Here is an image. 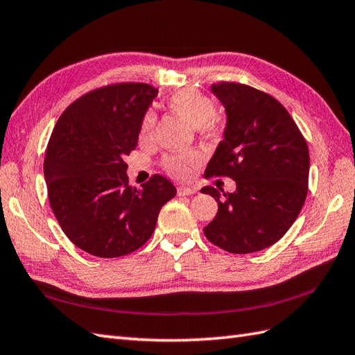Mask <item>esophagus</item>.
<instances>
[{
  "label": "esophagus",
  "mask_w": 355,
  "mask_h": 355,
  "mask_svg": "<svg viewBox=\"0 0 355 355\" xmlns=\"http://www.w3.org/2000/svg\"><path fill=\"white\" fill-rule=\"evenodd\" d=\"M196 193L195 189H191V187H178V195L180 196H189V195H193Z\"/></svg>",
  "instance_id": "34e87169"
}]
</instances>
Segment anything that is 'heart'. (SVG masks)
<instances>
[{
	"instance_id": "1",
	"label": "heart",
	"mask_w": 355,
	"mask_h": 355,
	"mask_svg": "<svg viewBox=\"0 0 355 355\" xmlns=\"http://www.w3.org/2000/svg\"><path fill=\"white\" fill-rule=\"evenodd\" d=\"M169 109L172 113H175L183 121H186L189 125L198 128L204 135H215L219 130V121L215 116L216 107L211 98L204 95L198 90L184 89L178 90L168 100ZM155 127V116L154 113H146L144 118L142 128H140V137L150 139L153 136V131ZM200 162V155L196 153H184V154H175L168 155L164 159V168H166L171 174L177 177H187L191 174L192 168Z\"/></svg>"
}]
</instances>
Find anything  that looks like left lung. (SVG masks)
Masks as SVG:
<instances>
[{
	"mask_svg": "<svg viewBox=\"0 0 355 355\" xmlns=\"http://www.w3.org/2000/svg\"><path fill=\"white\" fill-rule=\"evenodd\" d=\"M225 107L227 125L205 177H230L233 193L205 186L218 213L204 234L233 254L274 245L292 227L307 196L310 155L306 139L274 96L241 83L211 86Z\"/></svg>",
	"mask_w": 355,
	"mask_h": 355,
	"instance_id": "1",
	"label": "left lung"
}]
</instances>
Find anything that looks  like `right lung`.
Wrapping results in <instances>:
<instances>
[{
    "label": "right lung",
    "mask_w": 355,
    "mask_h": 355,
    "mask_svg": "<svg viewBox=\"0 0 355 355\" xmlns=\"http://www.w3.org/2000/svg\"><path fill=\"white\" fill-rule=\"evenodd\" d=\"M157 94L145 83L95 89L62 113L49 137L44 162L49 204L69 241L96 257L139 250L153 236L160 209L177 195L162 175L131 187L123 162L137 146Z\"/></svg>",
    "instance_id": "right-lung-1"
}]
</instances>
